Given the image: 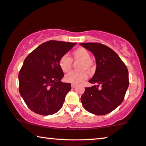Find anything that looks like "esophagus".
<instances>
[{
    "instance_id": "obj_1",
    "label": "esophagus",
    "mask_w": 146,
    "mask_h": 146,
    "mask_svg": "<svg viewBox=\"0 0 146 146\" xmlns=\"http://www.w3.org/2000/svg\"><path fill=\"white\" fill-rule=\"evenodd\" d=\"M77 86V85H75V84H71V87H72L73 88H75V87Z\"/></svg>"
}]
</instances>
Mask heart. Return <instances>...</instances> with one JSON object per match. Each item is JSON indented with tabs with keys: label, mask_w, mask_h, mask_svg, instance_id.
Returning a JSON list of instances; mask_svg holds the SVG:
<instances>
[{
	"label": "heart",
	"mask_w": 146,
	"mask_h": 146,
	"mask_svg": "<svg viewBox=\"0 0 146 146\" xmlns=\"http://www.w3.org/2000/svg\"><path fill=\"white\" fill-rule=\"evenodd\" d=\"M72 58L64 55L60 58L58 64L64 72H68L72 67L73 61H79L77 64L78 71H72L66 75L64 79L66 82L73 84H79L88 78V73L94 70L95 66L93 60L90 58V54L86 49L79 48L72 52Z\"/></svg>",
	"instance_id": "obj_1"
}]
</instances>
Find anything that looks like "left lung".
<instances>
[{"instance_id": "8db88e82", "label": "left lung", "mask_w": 146, "mask_h": 146, "mask_svg": "<svg viewBox=\"0 0 146 146\" xmlns=\"http://www.w3.org/2000/svg\"><path fill=\"white\" fill-rule=\"evenodd\" d=\"M92 52L96 69L89 82L98 84L85 88L80 101L91 113L104 115L111 112L123 102L129 84V71L124 62L111 48L101 43H80ZM101 86L100 89L99 86Z\"/></svg>"}]
</instances>
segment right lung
<instances>
[{
  "label": "right lung",
  "instance_id": "right-lung-1",
  "mask_svg": "<svg viewBox=\"0 0 146 146\" xmlns=\"http://www.w3.org/2000/svg\"><path fill=\"white\" fill-rule=\"evenodd\" d=\"M75 44L76 42L49 40L39 45L26 57L18 75L19 91L33 112L53 115L62 108L71 86L70 83L61 81L64 75L58 62Z\"/></svg>",
  "mask_w": 146,
  "mask_h": 146
}]
</instances>
